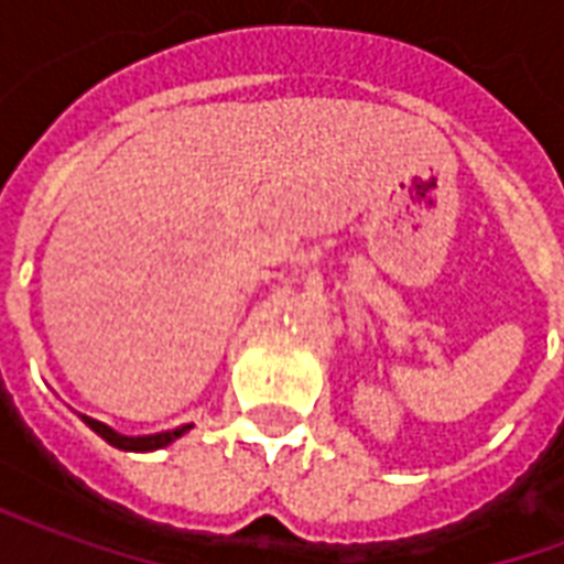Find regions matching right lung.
Returning <instances> with one entry per match:
<instances>
[{"label":"right lung","instance_id":"right-lung-1","mask_svg":"<svg viewBox=\"0 0 564 564\" xmlns=\"http://www.w3.org/2000/svg\"><path fill=\"white\" fill-rule=\"evenodd\" d=\"M84 423L90 425L93 432L99 437H105L111 447H120V449H135V453H144V449H160L165 447V444H172V441H177V437L184 435V432H189L193 429V423L181 425V429H172V432H160V435H141V437H129V435H120V432H115V429H108L105 423H99V420H90V416H84Z\"/></svg>","mask_w":564,"mask_h":564}]
</instances>
